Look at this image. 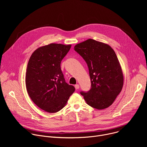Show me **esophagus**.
I'll list each match as a JSON object with an SVG mask.
<instances>
[{
    "label": "esophagus",
    "instance_id": "obj_1",
    "mask_svg": "<svg viewBox=\"0 0 147 147\" xmlns=\"http://www.w3.org/2000/svg\"><path fill=\"white\" fill-rule=\"evenodd\" d=\"M74 87H75L76 90H78V89L79 88V85H78V84H76V85L74 86Z\"/></svg>",
    "mask_w": 147,
    "mask_h": 147
}]
</instances>
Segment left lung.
<instances>
[{
  "label": "left lung",
  "mask_w": 147,
  "mask_h": 147,
  "mask_svg": "<svg viewBox=\"0 0 147 147\" xmlns=\"http://www.w3.org/2000/svg\"><path fill=\"white\" fill-rule=\"evenodd\" d=\"M87 63L91 86L87 92L81 91L90 107L103 109L111 106L121 92L123 76L117 57L108 45L89 39L74 47Z\"/></svg>",
  "instance_id": "obj_1"
}]
</instances>
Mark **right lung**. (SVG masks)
<instances>
[{"label": "right lung", "instance_id": "right-lung-1", "mask_svg": "<svg viewBox=\"0 0 147 147\" xmlns=\"http://www.w3.org/2000/svg\"><path fill=\"white\" fill-rule=\"evenodd\" d=\"M71 47L51 44L38 48L29 59L26 76L28 94L36 106L47 112L60 111L75 91L66 82L60 68Z\"/></svg>", "mask_w": 147, "mask_h": 147}]
</instances>
